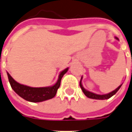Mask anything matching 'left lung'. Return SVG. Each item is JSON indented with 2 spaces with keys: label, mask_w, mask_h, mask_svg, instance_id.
Here are the masks:
<instances>
[{
  "label": "left lung",
  "mask_w": 132,
  "mask_h": 132,
  "mask_svg": "<svg viewBox=\"0 0 132 132\" xmlns=\"http://www.w3.org/2000/svg\"><path fill=\"white\" fill-rule=\"evenodd\" d=\"M117 39V40H119V39L117 37H115ZM82 78H83L81 77V79H80V86L81 89H82V90H83V93L86 95V96H87L89 98H91V99H95V100H107V99H109V98H110L112 96H113L119 90V88H121V86L122 85H120V86L116 88L113 91L110 92V93H109L108 94H105V95H98V94H95L94 93H92V92H90L88 90H87L86 89L83 88V85H82V83H81V80H82Z\"/></svg>",
  "instance_id": "8db88e82"
}]
</instances>
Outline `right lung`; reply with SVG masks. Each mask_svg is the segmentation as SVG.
Here are the masks:
<instances>
[{"label": "right lung", "instance_id": "add662e5", "mask_svg": "<svg viewBox=\"0 0 132 132\" xmlns=\"http://www.w3.org/2000/svg\"><path fill=\"white\" fill-rule=\"evenodd\" d=\"M68 70L69 68H66L61 72L59 76L58 80L54 85L49 87H42V88H32V87L20 84L14 80L7 72V74L11 88L19 96H20L23 99L29 102H39L52 99L54 97L56 94L57 90L60 87L61 78L63 76V75L68 71Z\"/></svg>", "mask_w": 132, "mask_h": 132}]
</instances>
